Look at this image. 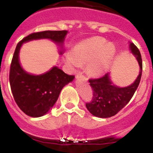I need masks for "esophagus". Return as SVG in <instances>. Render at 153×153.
Segmentation results:
<instances>
[{
	"label": "esophagus",
	"instance_id": "obj_1",
	"mask_svg": "<svg viewBox=\"0 0 153 153\" xmlns=\"http://www.w3.org/2000/svg\"><path fill=\"white\" fill-rule=\"evenodd\" d=\"M76 78H84V79H86V77L84 75H82V73H79L76 75Z\"/></svg>",
	"mask_w": 153,
	"mask_h": 153
}]
</instances>
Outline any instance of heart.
<instances>
[{
  "mask_svg": "<svg viewBox=\"0 0 153 153\" xmlns=\"http://www.w3.org/2000/svg\"><path fill=\"white\" fill-rule=\"evenodd\" d=\"M102 37H92L76 45L72 55L67 54V61L72 65L87 64L88 72L92 76H101L108 68L115 54V47L106 43Z\"/></svg>",
  "mask_w": 153,
  "mask_h": 153,
  "instance_id": "1",
  "label": "heart"
}]
</instances>
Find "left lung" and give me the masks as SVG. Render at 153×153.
Returning a JSON list of instances; mask_svg holds the SVG:
<instances>
[{
  "mask_svg": "<svg viewBox=\"0 0 153 153\" xmlns=\"http://www.w3.org/2000/svg\"><path fill=\"white\" fill-rule=\"evenodd\" d=\"M130 48L137 57L140 67L138 77L131 86L120 88L112 85L108 74L89 79L93 92L92 100L86 103V106L94 116L105 118L115 115L130 102L135 93L141 79L143 62L138 48L134 43H131Z\"/></svg>",
  "mask_w": 153,
  "mask_h": 153,
  "instance_id": "1",
  "label": "left lung"
}]
</instances>
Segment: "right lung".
Segmentation results:
<instances>
[{"label": "right lung", "mask_w": 153, "mask_h": 153, "mask_svg": "<svg viewBox=\"0 0 153 153\" xmlns=\"http://www.w3.org/2000/svg\"><path fill=\"white\" fill-rule=\"evenodd\" d=\"M67 33L66 30L33 33L22 39L16 45L10 68V84L17 105L30 117H38L45 114L55 104L63 87L75 76L65 74L56 67L42 75L27 74L19 62L21 45L25 42L38 39H50L57 43H63Z\"/></svg>", "instance_id": "obj_1"}]
</instances>
